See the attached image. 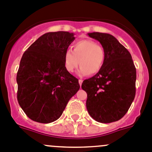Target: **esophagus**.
Masks as SVG:
<instances>
[{"label": "esophagus", "mask_w": 152, "mask_h": 152, "mask_svg": "<svg viewBox=\"0 0 152 152\" xmlns=\"http://www.w3.org/2000/svg\"><path fill=\"white\" fill-rule=\"evenodd\" d=\"M78 81H79V84H80V86H81V85H82V83H83V80L80 79L79 80H78Z\"/></svg>", "instance_id": "obj_1"}]
</instances>
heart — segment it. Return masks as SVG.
<instances>
[{
	"instance_id": "1",
	"label": "heart",
	"mask_w": 152,
	"mask_h": 152,
	"mask_svg": "<svg viewBox=\"0 0 152 152\" xmlns=\"http://www.w3.org/2000/svg\"><path fill=\"white\" fill-rule=\"evenodd\" d=\"M106 60V52L101 45L91 40H80L72 46V52L66 50L64 55L66 70L73 72L80 65L77 71L80 76L95 75L100 71Z\"/></svg>"
}]
</instances>
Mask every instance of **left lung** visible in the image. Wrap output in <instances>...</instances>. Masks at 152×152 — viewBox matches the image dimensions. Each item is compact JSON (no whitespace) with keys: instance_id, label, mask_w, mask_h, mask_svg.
I'll list each match as a JSON object with an SVG mask.
<instances>
[{"instance_id":"8db88e82","label":"left lung","mask_w":152,"mask_h":152,"mask_svg":"<svg viewBox=\"0 0 152 152\" xmlns=\"http://www.w3.org/2000/svg\"><path fill=\"white\" fill-rule=\"evenodd\" d=\"M105 49L106 60L99 72L83 82L90 116L103 124L119 121L135 97L136 68L129 51L112 34L88 33Z\"/></svg>"}]
</instances>
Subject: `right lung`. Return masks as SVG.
Here are the masks:
<instances>
[{
  "mask_svg": "<svg viewBox=\"0 0 152 152\" xmlns=\"http://www.w3.org/2000/svg\"><path fill=\"white\" fill-rule=\"evenodd\" d=\"M74 33L48 32L23 53L17 73L19 105L32 121L49 124L58 120L79 90L78 80L66 70L64 55Z\"/></svg>",
  "mask_w": 152,
  "mask_h": 152,
  "instance_id": "add662e5",
  "label": "right lung"
}]
</instances>
